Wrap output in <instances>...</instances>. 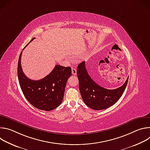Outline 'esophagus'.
I'll list each match as a JSON object with an SVG mask.
<instances>
[{
	"label": "esophagus",
	"mask_w": 150,
	"mask_h": 150,
	"mask_svg": "<svg viewBox=\"0 0 150 150\" xmlns=\"http://www.w3.org/2000/svg\"><path fill=\"white\" fill-rule=\"evenodd\" d=\"M72 74L74 75H75L76 74V69L75 68H72Z\"/></svg>",
	"instance_id": "34e87169"
}]
</instances>
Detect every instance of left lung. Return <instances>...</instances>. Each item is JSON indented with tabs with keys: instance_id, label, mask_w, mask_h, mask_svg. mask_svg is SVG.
Segmentation results:
<instances>
[{
	"instance_id": "8db88e82",
	"label": "left lung",
	"mask_w": 150,
	"mask_h": 150,
	"mask_svg": "<svg viewBox=\"0 0 150 150\" xmlns=\"http://www.w3.org/2000/svg\"><path fill=\"white\" fill-rule=\"evenodd\" d=\"M77 68L82 98L85 104L94 110L108 109L115 104L122 96L127 84L129 78L121 87L114 90L106 89L98 85L90 76L85 68V62L79 64Z\"/></svg>"
}]
</instances>
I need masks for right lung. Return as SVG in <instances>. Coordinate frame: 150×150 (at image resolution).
Wrapping results in <instances>:
<instances>
[{
	"label": "right lung",
	"instance_id": "add662e5",
	"mask_svg": "<svg viewBox=\"0 0 150 150\" xmlns=\"http://www.w3.org/2000/svg\"><path fill=\"white\" fill-rule=\"evenodd\" d=\"M35 38H32L28 44ZM22 53L23 51L19 57L17 74L20 87L25 97L38 109L50 111L56 109L62 102L67 82L72 74L71 67L56 65L53 71L44 78L38 81L31 80L25 75L21 67Z\"/></svg>",
	"mask_w": 150,
	"mask_h": 150
}]
</instances>
